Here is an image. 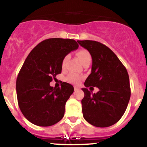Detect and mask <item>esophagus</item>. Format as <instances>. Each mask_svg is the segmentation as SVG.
I'll use <instances>...</instances> for the list:
<instances>
[{
  "mask_svg": "<svg viewBox=\"0 0 147 147\" xmlns=\"http://www.w3.org/2000/svg\"><path fill=\"white\" fill-rule=\"evenodd\" d=\"M74 89H75V91H76V90H78L79 89V88L77 87V86H74Z\"/></svg>",
  "mask_w": 147,
  "mask_h": 147,
  "instance_id": "esophagus-1",
  "label": "esophagus"
}]
</instances>
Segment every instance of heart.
Listing matches in <instances>:
<instances>
[{
    "label": "heart",
    "mask_w": 147,
    "mask_h": 147,
    "mask_svg": "<svg viewBox=\"0 0 147 147\" xmlns=\"http://www.w3.org/2000/svg\"><path fill=\"white\" fill-rule=\"evenodd\" d=\"M77 55L82 63H84L85 61H86L88 60H91L90 54L89 53L88 51H87L86 50H84V49L79 50V51L77 52ZM69 57H70V56H69L68 55H65V56L63 57L61 62V66L63 68H65V63H66L67 61L68 60ZM66 80L68 81V82H70V83L77 84L79 82V80H80V77L77 75H76L75 73H70L69 74L68 77H67Z\"/></svg>",
    "instance_id": "1"
}]
</instances>
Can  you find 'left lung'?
I'll return each instance as SVG.
<instances>
[{
    "mask_svg": "<svg viewBox=\"0 0 147 147\" xmlns=\"http://www.w3.org/2000/svg\"><path fill=\"white\" fill-rule=\"evenodd\" d=\"M90 52L92 69L86 79V87H97L99 91L91 94L82 90L84 119L97 127H108L117 123L125 112L130 97L129 77L127 70L115 54L105 45L95 41H77Z\"/></svg>",
    "mask_w": 147,
    "mask_h": 147,
    "instance_id": "left-lung-1",
    "label": "left lung"
}]
</instances>
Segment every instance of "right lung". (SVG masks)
Masks as SVG:
<instances>
[{
	"instance_id": "right-lung-1",
	"label": "right lung",
	"mask_w": 147,
	"mask_h": 147,
	"mask_svg": "<svg viewBox=\"0 0 147 147\" xmlns=\"http://www.w3.org/2000/svg\"><path fill=\"white\" fill-rule=\"evenodd\" d=\"M78 48L74 39L52 38L41 41L30 52L16 79V95L22 113L31 123L50 126L63 118L74 88L63 82L56 88L50 83L61 73L63 57Z\"/></svg>"
}]
</instances>
